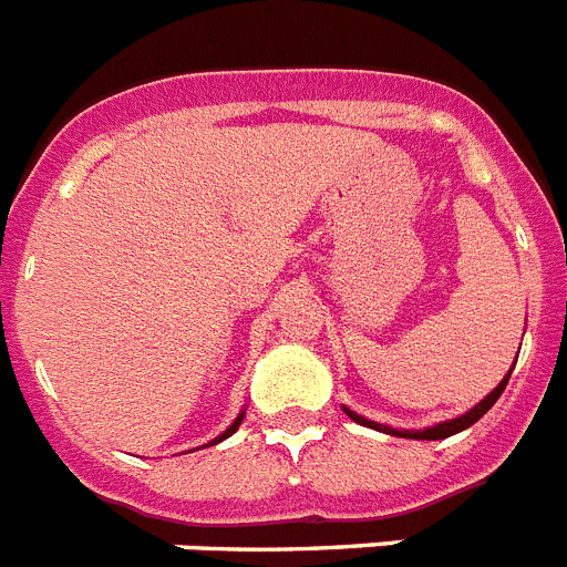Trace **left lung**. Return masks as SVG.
I'll return each mask as SVG.
<instances>
[{
    "label": "left lung",
    "instance_id": "left-lung-1",
    "mask_svg": "<svg viewBox=\"0 0 567 567\" xmlns=\"http://www.w3.org/2000/svg\"><path fill=\"white\" fill-rule=\"evenodd\" d=\"M508 378H511V372L505 374V378H503V383H499L497 389H494V392L488 394V398H485V400H480V403L474 405V409H471V412H465L463 417L445 420V423H437V425H432V429H423V432H398V429H389V425H378V423H372V420L360 417V414L349 412V409H346V414H349V417H352L354 423H360V425H369V429H380V432H385V434H394V437H412V440H443V437H452V434L463 432V429H468V425H474V423H477V420L483 417L485 412H488L491 405L497 403V400H499V394L505 392V383H508Z\"/></svg>",
    "mask_w": 567,
    "mask_h": 567
}]
</instances>
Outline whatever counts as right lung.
Returning a JSON list of instances; mask_svg holds the SVG:
<instances>
[{
  "mask_svg": "<svg viewBox=\"0 0 567 567\" xmlns=\"http://www.w3.org/2000/svg\"><path fill=\"white\" fill-rule=\"evenodd\" d=\"M240 420H244V414H240V417H238V420H235V423H233V425H229V429H227V432H224V434H221V437H218V440H213V443H221V440H227V437H229V434H233V432H235V429H238V425H240Z\"/></svg>",
  "mask_w": 567,
  "mask_h": 567,
  "instance_id": "obj_1",
  "label": "right lung"
}]
</instances>
